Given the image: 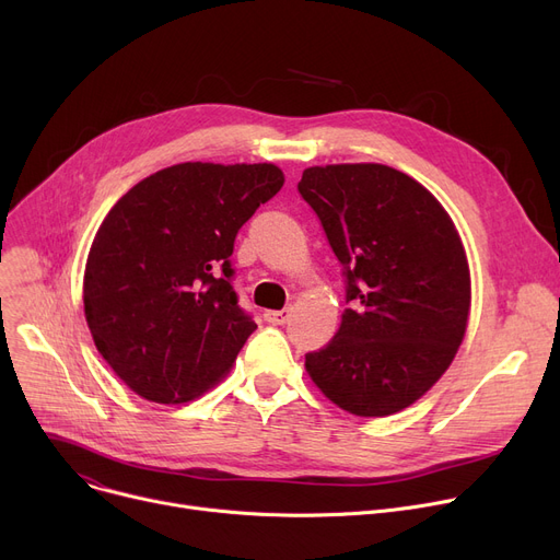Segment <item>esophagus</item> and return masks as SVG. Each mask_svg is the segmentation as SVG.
I'll return each instance as SVG.
<instances>
[{"mask_svg":"<svg viewBox=\"0 0 560 560\" xmlns=\"http://www.w3.org/2000/svg\"><path fill=\"white\" fill-rule=\"evenodd\" d=\"M290 315H292V311L290 308H283V311H268L266 313V319L270 322V324H285L288 319H290Z\"/></svg>","mask_w":560,"mask_h":560,"instance_id":"obj_1","label":"esophagus"}]
</instances>
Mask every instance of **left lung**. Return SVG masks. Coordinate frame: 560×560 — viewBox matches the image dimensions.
Instances as JSON below:
<instances>
[{"label":"left lung","mask_w":560,"mask_h":560,"mask_svg":"<svg viewBox=\"0 0 560 560\" xmlns=\"http://www.w3.org/2000/svg\"><path fill=\"white\" fill-rule=\"evenodd\" d=\"M296 189L342 264L351 304L335 338L306 353V371L355 417L396 415L464 340L470 272L455 222L425 186L383 164L313 166Z\"/></svg>","instance_id":"8db88e82"}]
</instances>
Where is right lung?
<instances>
[{
  "mask_svg": "<svg viewBox=\"0 0 560 560\" xmlns=\"http://www.w3.org/2000/svg\"><path fill=\"white\" fill-rule=\"evenodd\" d=\"M275 164L184 162L141 179L92 243L83 304L112 371L153 402H186L232 369L254 332L232 285L238 230L279 194Z\"/></svg>",
  "mask_w": 560,
  "mask_h": 560,
  "instance_id": "add662e5",
  "label": "right lung"
}]
</instances>
